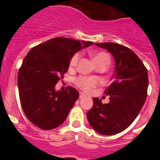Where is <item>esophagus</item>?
<instances>
[{"mask_svg": "<svg viewBox=\"0 0 160 160\" xmlns=\"http://www.w3.org/2000/svg\"><path fill=\"white\" fill-rule=\"evenodd\" d=\"M86 97V95H85V94H83L82 92H80V99H83V98Z\"/></svg>", "mask_w": 160, "mask_h": 160, "instance_id": "esophagus-1", "label": "esophagus"}]
</instances>
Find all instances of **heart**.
<instances>
[{
    "instance_id": "obj_1",
    "label": "heart",
    "mask_w": 160,
    "mask_h": 160,
    "mask_svg": "<svg viewBox=\"0 0 160 160\" xmlns=\"http://www.w3.org/2000/svg\"><path fill=\"white\" fill-rule=\"evenodd\" d=\"M90 56L92 57L94 62L98 65L100 63L102 62H108L109 64V55L105 52V51H96V52H90ZM80 54L75 53V55H72V57L70 58L69 66L70 68H74L76 66L78 61L80 60ZM75 85L78 88H80V90L84 91H90L91 89L95 87L98 85V80L95 77H89V76H79L75 78L74 80Z\"/></svg>"
}]
</instances>
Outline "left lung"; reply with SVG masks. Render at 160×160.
I'll return each instance as SVG.
<instances>
[{"label": "left lung", "instance_id": "1", "mask_svg": "<svg viewBox=\"0 0 160 160\" xmlns=\"http://www.w3.org/2000/svg\"><path fill=\"white\" fill-rule=\"evenodd\" d=\"M106 49L115 60L114 80L105 89L109 104L94 98V105L87 112L90 126L99 134L113 135L127 129L141 110L147 97L148 70L141 60L126 46L105 42L95 43Z\"/></svg>", "mask_w": 160, "mask_h": 160}]
</instances>
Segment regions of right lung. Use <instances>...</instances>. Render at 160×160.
Returning <instances> with one entry per match:
<instances>
[{
    "label": "right lung",
    "mask_w": 160,
    "mask_h": 160,
    "mask_svg": "<svg viewBox=\"0 0 160 160\" xmlns=\"http://www.w3.org/2000/svg\"><path fill=\"white\" fill-rule=\"evenodd\" d=\"M92 44L56 37L33 47L24 58L18 72L19 96L26 116L36 126L49 130L64 123L79 92L71 86L55 91V84L67 72L72 55Z\"/></svg>",
    "instance_id": "1"
}]
</instances>
